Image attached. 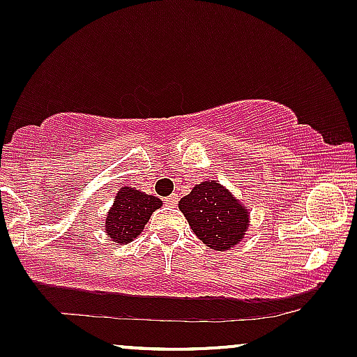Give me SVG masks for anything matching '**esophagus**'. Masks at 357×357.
Listing matches in <instances>:
<instances>
[{
    "label": "esophagus",
    "mask_w": 357,
    "mask_h": 357,
    "mask_svg": "<svg viewBox=\"0 0 357 357\" xmlns=\"http://www.w3.org/2000/svg\"><path fill=\"white\" fill-rule=\"evenodd\" d=\"M177 202H178V194H172L165 199V204L168 206H177Z\"/></svg>",
    "instance_id": "1"
}]
</instances>
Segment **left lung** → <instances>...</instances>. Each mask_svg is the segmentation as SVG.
<instances>
[{"label": "left lung", "instance_id": "left-lung-1", "mask_svg": "<svg viewBox=\"0 0 357 357\" xmlns=\"http://www.w3.org/2000/svg\"><path fill=\"white\" fill-rule=\"evenodd\" d=\"M178 208L199 240L218 252L238 245L248 229V211L216 180L201 182L189 195L180 199Z\"/></svg>", "mask_w": 357, "mask_h": 357}]
</instances>
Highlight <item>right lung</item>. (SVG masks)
<instances>
[{
	"instance_id": "right-lung-1",
	"label": "right lung",
	"mask_w": 357,
	"mask_h": 357,
	"mask_svg": "<svg viewBox=\"0 0 357 357\" xmlns=\"http://www.w3.org/2000/svg\"><path fill=\"white\" fill-rule=\"evenodd\" d=\"M160 206L162 201L155 195L139 192L132 187H121L107 214L105 231L116 243L128 245L143 231L144 225Z\"/></svg>"
}]
</instances>
